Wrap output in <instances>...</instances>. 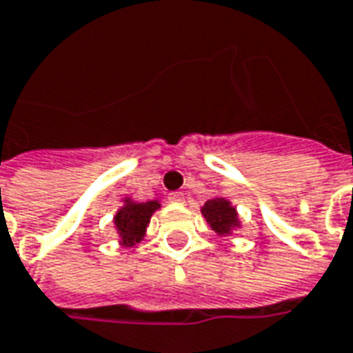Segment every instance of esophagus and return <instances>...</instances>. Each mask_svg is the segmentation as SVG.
Here are the masks:
<instances>
[{
    "instance_id": "34e87169",
    "label": "esophagus",
    "mask_w": 353,
    "mask_h": 353,
    "mask_svg": "<svg viewBox=\"0 0 353 353\" xmlns=\"http://www.w3.org/2000/svg\"><path fill=\"white\" fill-rule=\"evenodd\" d=\"M169 201H172V203H184V194L182 192H171L169 194Z\"/></svg>"
}]
</instances>
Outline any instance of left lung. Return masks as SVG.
Segmentation results:
<instances>
[{
	"label": "left lung",
	"instance_id": "left-lung-1",
	"mask_svg": "<svg viewBox=\"0 0 353 353\" xmlns=\"http://www.w3.org/2000/svg\"><path fill=\"white\" fill-rule=\"evenodd\" d=\"M201 215L205 217L211 230H215L219 236H227L234 228L240 227L236 208L225 198L208 200L201 208Z\"/></svg>",
	"mask_w": 353,
	"mask_h": 353
}]
</instances>
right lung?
Here are the masks:
<instances>
[{
    "mask_svg": "<svg viewBox=\"0 0 353 353\" xmlns=\"http://www.w3.org/2000/svg\"><path fill=\"white\" fill-rule=\"evenodd\" d=\"M159 208H161V203L157 200L138 203L130 198H125V205L119 209L113 217L119 242L126 248L138 244L145 236V228L150 225V219Z\"/></svg>",
    "mask_w": 353,
    "mask_h": 353,
    "instance_id": "obj_1",
    "label": "right lung"
}]
</instances>
